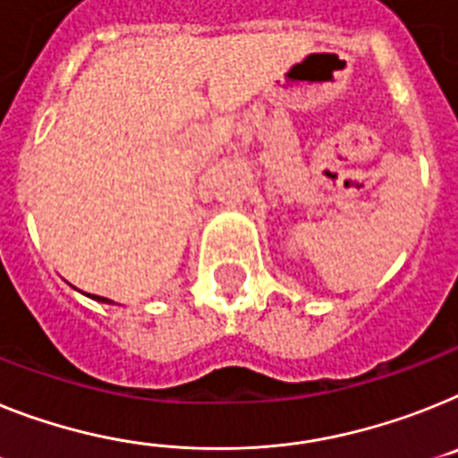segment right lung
<instances>
[{
    "mask_svg": "<svg viewBox=\"0 0 458 458\" xmlns=\"http://www.w3.org/2000/svg\"><path fill=\"white\" fill-rule=\"evenodd\" d=\"M81 293H83V291H81ZM86 295H88V298H92V301H98V302H109V305L114 302V301H109V298H102V295H92V293H86Z\"/></svg>",
    "mask_w": 458,
    "mask_h": 458,
    "instance_id": "obj_1",
    "label": "right lung"
}]
</instances>
